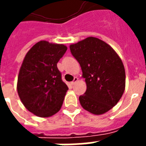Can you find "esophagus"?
Returning a JSON list of instances; mask_svg holds the SVG:
<instances>
[{"instance_id": "obj_1", "label": "esophagus", "mask_w": 146, "mask_h": 146, "mask_svg": "<svg viewBox=\"0 0 146 146\" xmlns=\"http://www.w3.org/2000/svg\"><path fill=\"white\" fill-rule=\"evenodd\" d=\"M78 80H79V79H78L77 77H74V79H73V82H71V84L74 85L76 83V82H77Z\"/></svg>"}]
</instances>
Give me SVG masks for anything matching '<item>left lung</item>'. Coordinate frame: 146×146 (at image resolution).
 <instances>
[{"label":"left lung","instance_id":"obj_1","mask_svg":"<svg viewBox=\"0 0 146 146\" xmlns=\"http://www.w3.org/2000/svg\"><path fill=\"white\" fill-rule=\"evenodd\" d=\"M70 49L86 83V91L79 98L81 106L96 115L106 113L124 92L126 74L120 57L108 44L95 37L70 44Z\"/></svg>","mask_w":146,"mask_h":146}]
</instances>
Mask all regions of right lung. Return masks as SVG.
Instances as JSON below:
<instances>
[{"instance_id": "right-lung-1", "label": "right lung", "mask_w": 146, "mask_h": 146, "mask_svg": "<svg viewBox=\"0 0 146 146\" xmlns=\"http://www.w3.org/2000/svg\"><path fill=\"white\" fill-rule=\"evenodd\" d=\"M67 50L63 44L40 41L24 57L17 80V92L27 110L48 117L61 108L68 87L57 64Z\"/></svg>"}]
</instances>
